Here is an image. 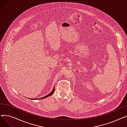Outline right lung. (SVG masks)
<instances>
[{
	"label": "right lung",
	"instance_id": "right-lung-1",
	"mask_svg": "<svg viewBox=\"0 0 127 127\" xmlns=\"http://www.w3.org/2000/svg\"><path fill=\"white\" fill-rule=\"evenodd\" d=\"M55 86H54V88H53V90H52V91L49 93V94H48L47 95H46V96H44V97H42V98H34V99H30V98H29V99H32V100H34V99H44V98H46V97H49V96H51V95H52L53 93H54V92H55Z\"/></svg>",
	"mask_w": 127,
	"mask_h": 127
}]
</instances>
